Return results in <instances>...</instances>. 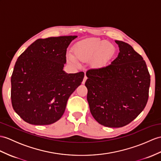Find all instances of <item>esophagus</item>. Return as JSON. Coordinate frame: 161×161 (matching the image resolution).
<instances>
[{
    "label": "esophagus",
    "instance_id": "34e87169",
    "mask_svg": "<svg viewBox=\"0 0 161 161\" xmlns=\"http://www.w3.org/2000/svg\"><path fill=\"white\" fill-rule=\"evenodd\" d=\"M87 79V77L86 76V75H85V76H84V78H83V82H82V83L83 84H85V81H86V80Z\"/></svg>",
    "mask_w": 161,
    "mask_h": 161
}]
</instances>
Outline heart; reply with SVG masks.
Listing matches in <instances>:
<instances>
[{
  "label": "heart",
  "mask_w": 161,
  "mask_h": 161,
  "mask_svg": "<svg viewBox=\"0 0 161 161\" xmlns=\"http://www.w3.org/2000/svg\"><path fill=\"white\" fill-rule=\"evenodd\" d=\"M74 54L78 60L83 61H92V64L96 68H100L106 63L113 53V46L105 41L92 38L85 40L75 46ZM68 59L74 64L76 61L72 56L69 55Z\"/></svg>",
  "instance_id": "heart-1"
}]
</instances>
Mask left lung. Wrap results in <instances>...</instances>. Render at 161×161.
I'll return each instance as SVG.
<instances>
[{"label": "left lung", "instance_id": "8db88e82", "mask_svg": "<svg viewBox=\"0 0 161 161\" xmlns=\"http://www.w3.org/2000/svg\"><path fill=\"white\" fill-rule=\"evenodd\" d=\"M118 56L104 67L86 72L90 112L104 126L130 123L146 106L150 75L143 57L127 43L115 40Z\"/></svg>", "mask_w": 161, "mask_h": 161}]
</instances>
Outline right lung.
Instances as JSON below:
<instances>
[{"instance_id":"obj_1","label":"right lung","mask_w":161,"mask_h":161,"mask_svg":"<svg viewBox=\"0 0 161 161\" xmlns=\"http://www.w3.org/2000/svg\"><path fill=\"white\" fill-rule=\"evenodd\" d=\"M77 36L38 39L19 56L11 78V104L26 122L49 125L59 119L84 72L64 71L66 51Z\"/></svg>"}]
</instances>
